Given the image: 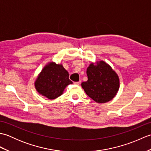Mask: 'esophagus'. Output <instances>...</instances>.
Here are the masks:
<instances>
[{"label":"esophagus","mask_w":151,"mask_h":151,"mask_svg":"<svg viewBox=\"0 0 151 151\" xmlns=\"http://www.w3.org/2000/svg\"><path fill=\"white\" fill-rule=\"evenodd\" d=\"M81 81H78V82H75V83H74V84H75V85H80V84H81Z\"/></svg>","instance_id":"1"}]
</instances>
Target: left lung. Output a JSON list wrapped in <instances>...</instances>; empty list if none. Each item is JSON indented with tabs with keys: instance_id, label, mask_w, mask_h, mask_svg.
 I'll return each mask as SVG.
<instances>
[{
	"instance_id": "8db88e82",
	"label": "left lung",
	"mask_w": 151,
	"mask_h": 151,
	"mask_svg": "<svg viewBox=\"0 0 151 151\" xmlns=\"http://www.w3.org/2000/svg\"><path fill=\"white\" fill-rule=\"evenodd\" d=\"M88 81L81 86L86 93L97 103L113 99L119 89V78L111 67L102 60L91 63L86 71Z\"/></svg>"
}]
</instances>
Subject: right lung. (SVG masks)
I'll return each instance as SVG.
<instances>
[{
	"label": "right lung",
	"instance_id": "right-lung-1",
	"mask_svg": "<svg viewBox=\"0 0 151 151\" xmlns=\"http://www.w3.org/2000/svg\"><path fill=\"white\" fill-rule=\"evenodd\" d=\"M73 82L62 64L51 62L41 70L34 82L35 88L40 95L50 100L62 95L64 89Z\"/></svg>",
	"mask_w": 151,
	"mask_h": 151
}]
</instances>
